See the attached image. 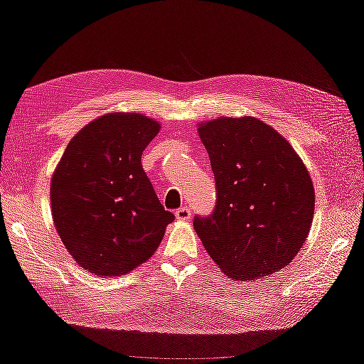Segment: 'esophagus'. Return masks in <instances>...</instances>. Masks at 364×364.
<instances>
[{
  "label": "esophagus",
  "instance_id": "obj_1",
  "mask_svg": "<svg viewBox=\"0 0 364 364\" xmlns=\"http://www.w3.org/2000/svg\"><path fill=\"white\" fill-rule=\"evenodd\" d=\"M175 215H176L178 220H189V219H191V210H189L188 205H183V208L176 209Z\"/></svg>",
  "mask_w": 364,
  "mask_h": 364
}]
</instances>
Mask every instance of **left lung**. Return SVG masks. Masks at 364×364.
Returning a JSON list of instances; mask_svg holds the SVG:
<instances>
[{
  "mask_svg": "<svg viewBox=\"0 0 364 364\" xmlns=\"http://www.w3.org/2000/svg\"><path fill=\"white\" fill-rule=\"evenodd\" d=\"M215 180V208L194 217V230L227 276L252 281L287 267L314 219V184L299 155L258 119L200 124Z\"/></svg>",
  "mask_w": 364,
  "mask_h": 364,
  "instance_id": "left-lung-1",
  "label": "left lung"
}]
</instances>
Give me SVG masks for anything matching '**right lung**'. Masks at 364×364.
I'll return each mask as SVG.
<instances>
[{
	"label": "right lung",
	"mask_w": 364,
	"mask_h": 364,
	"mask_svg": "<svg viewBox=\"0 0 364 364\" xmlns=\"http://www.w3.org/2000/svg\"><path fill=\"white\" fill-rule=\"evenodd\" d=\"M159 130L139 112L105 114L70 140L58 161L50 183L53 224L90 273L121 276L137 268L175 220L140 161Z\"/></svg>",
	"instance_id": "obj_1"
}]
</instances>
